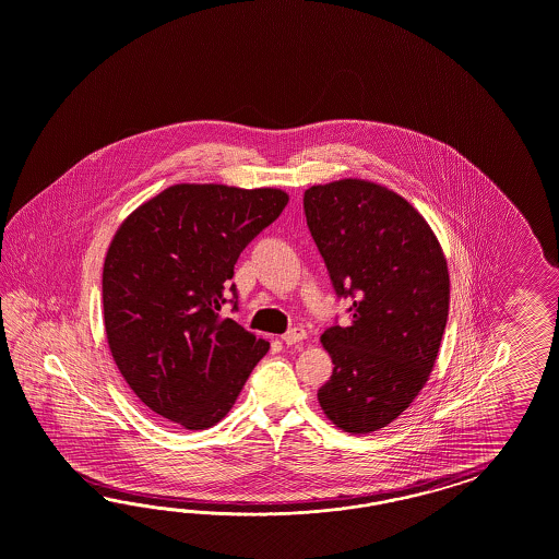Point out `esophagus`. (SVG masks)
Returning a JSON list of instances; mask_svg holds the SVG:
<instances>
[{
	"label": "esophagus",
	"instance_id": "esophagus-1",
	"mask_svg": "<svg viewBox=\"0 0 559 559\" xmlns=\"http://www.w3.org/2000/svg\"><path fill=\"white\" fill-rule=\"evenodd\" d=\"M305 338H307V332L301 330V328H293V330H288L287 334L283 336L287 346H293V344H297V342H304Z\"/></svg>",
	"mask_w": 559,
	"mask_h": 559
}]
</instances>
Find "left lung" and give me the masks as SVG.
<instances>
[{"label":"left lung","instance_id":"8db88e82","mask_svg":"<svg viewBox=\"0 0 559 559\" xmlns=\"http://www.w3.org/2000/svg\"><path fill=\"white\" fill-rule=\"evenodd\" d=\"M305 217L350 323L322 334L334 372L323 414L350 435L393 423L423 391L449 316L439 239L404 197L369 180L307 188Z\"/></svg>","mask_w":559,"mask_h":559}]
</instances>
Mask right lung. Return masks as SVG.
<instances>
[{
  "label": "right lung",
  "instance_id": "add662e5",
  "mask_svg": "<svg viewBox=\"0 0 559 559\" xmlns=\"http://www.w3.org/2000/svg\"><path fill=\"white\" fill-rule=\"evenodd\" d=\"M287 203L278 188L174 185L120 223L102 272L106 338L129 388L164 420L215 426L269 353L219 311L237 258Z\"/></svg>",
  "mask_w": 559,
  "mask_h": 559
}]
</instances>
